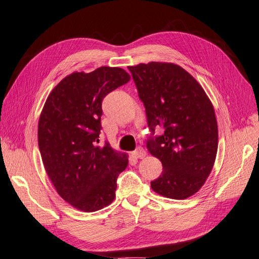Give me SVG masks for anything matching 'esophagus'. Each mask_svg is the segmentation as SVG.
I'll return each mask as SVG.
<instances>
[{
	"instance_id": "obj_1",
	"label": "esophagus",
	"mask_w": 259,
	"mask_h": 259,
	"mask_svg": "<svg viewBox=\"0 0 259 259\" xmlns=\"http://www.w3.org/2000/svg\"><path fill=\"white\" fill-rule=\"evenodd\" d=\"M145 154H147V152H145L142 148H138L134 152H131V155L136 158H143Z\"/></svg>"
}]
</instances>
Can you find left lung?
<instances>
[{
    "label": "left lung",
    "mask_w": 259,
    "mask_h": 259,
    "mask_svg": "<svg viewBox=\"0 0 259 259\" xmlns=\"http://www.w3.org/2000/svg\"><path fill=\"white\" fill-rule=\"evenodd\" d=\"M144 105L151 136L150 153L162 162L160 177L151 182L155 193L186 199L202 187L218 151L214 109L203 89L187 71L173 63L128 66ZM161 127V136L154 135Z\"/></svg>",
    "instance_id": "1"
}]
</instances>
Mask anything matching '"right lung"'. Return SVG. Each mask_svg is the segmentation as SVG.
I'll use <instances>...</instances> for the list:
<instances>
[{
  "mask_svg": "<svg viewBox=\"0 0 259 259\" xmlns=\"http://www.w3.org/2000/svg\"><path fill=\"white\" fill-rule=\"evenodd\" d=\"M130 81L123 69L102 66L75 72L50 93L38 123V145L58 194L78 210L93 212L115 199L117 178L128 158L107 141L99 147L105 96Z\"/></svg>",
  "mask_w": 259,
  "mask_h": 259,
  "instance_id": "obj_1",
  "label": "right lung"
}]
</instances>
